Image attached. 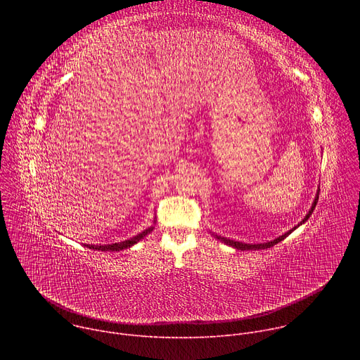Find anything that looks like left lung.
Returning <instances> with one entry per match:
<instances>
[{"label": "left lung", "mask_w": 360, "mask_h": 360, "mask_svg": "<svg viewBox=\"0 0 360 360\" xmlns=\"http://www.w3.org/2000/svg\"><path fill=\"white\" fill-rule=\"evenodd\" d=\"M319 191L321 189H318V192H316V196H315V200H314V203H312V207H311V210H309V212L306 214V217L296 225V226H293L290 231H288V232H285L283 235H281L279 238H275L274 240H269V242H264V243H243V242H238V240H233V239H228V238H224V236H218V235H215V233H212L217 239H219L221 242H224V243H226V245H229V246H232V248H235V249H240V250H256V249H268V248H272L274 245H276L278 242H281V240H283L288 235H290L295 229H297L302 224H304L307 219H309V217L312 215V212H314V210H315V207H316V203H318V199H319Z\"/></svg>", "instance_id": "1"}]
</instances>
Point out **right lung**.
<instances>
[{"label": "right lung", "mask_w": 360, "mask_h": 360, "mask_svg": "<svg viewBox=\"0 0 360 360\" xmlns=\"http://www.w3.org/2000/svg\"><path fill=\"white\" fill-rule=\"evenodd\" d=\"M153 224H155V219H153ZM153 231V225L146 228L145 231H142L141 233H138L136 236L131 238V239H127V240H122V242H117V243H110V245H85L86 248L89 249H95V250H102V252H118V250H122V249H128L131 246H134L135 243H138L141 239H143L148 233H150Z\"/></svg>", "instance_id": "right-lung-1"}]
</instances>
